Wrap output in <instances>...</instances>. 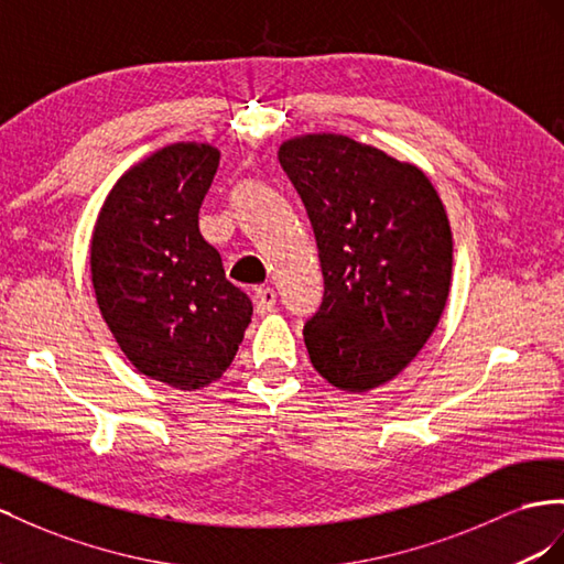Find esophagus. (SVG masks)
I'll return each instance as SVG.
<instances>
[{
	"instance_id": "esophagus-1",
	"label": "esophagus",
	"mask_w": 564,
	"mask_h": 564,
	"mask_svg": "<svg viewBox=\"0 0 564 564\" xmlns=\"http://www.w3.org/2000/svg\"><path fill=\"white\" fill-rule=\"evenodd\" d=\"M273 310H276V291H273V288H259L254 293V312L259 316H264Z\"/></svg>"
}]
</instances>
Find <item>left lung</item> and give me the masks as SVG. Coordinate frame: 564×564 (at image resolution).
<instances>
[{"label":"left lung","instance_id":"obj_1","mask_svg":"<svg viewBox=\"0 0 564 564\" xmlns=\"http://www.w3.org/2000/svg\"><path fill=\"white\" fill-rule=\"evenodd\" d=\"M279 162L305 202L324 273L305 324L314 369L367 393L405 369L436 328L453 276V234L436 187L371 144L312 133Z\"/></svg>","mask_w":564,"mask_h":564}]
</instances>
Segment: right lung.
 I'll list each match as a JSON object with an SVG mask.
<instances>
[{"label": "right lung", "instance_id": "obj_1", "mask_svg": "<svg viewBox=\"0 0 564 564\" xmlns=\"http://www.w3.org/2000/svg\"><path fill=\"white\" fill-rule=\"evenodd\" d=\"M219 150L176 142L111 187L90 242V271L109 330L133 367L197 391L234 362L252 302L226 279L197 214Z\"/></svg>", "mask_w": 564, "mask_h": 564}]
</instances>
